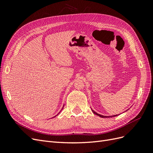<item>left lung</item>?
Returning <instances> with one entry per match:
<instances>
[{
    "mask_svg": "<svg viewBox=\"0 0 153 153\" xmlns=\"http://www.w3.org/2000/svg\"><path fill=\"white\" fill-rule=\"evenodd\" d=\"M92 112H93L94 114H95L97 115V116H100V117H113V116H117V115H114V116H103V115H101V114H97V113H96L95 111H94L93 110H92Z\"/></svg>",
    "mask_w": 153,
    "mask_h": 153,
    "instance_id": "obj_1",
    "label": "left lung"
}]
</instances>
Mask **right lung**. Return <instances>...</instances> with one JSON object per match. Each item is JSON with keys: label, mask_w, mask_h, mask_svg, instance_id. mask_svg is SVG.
<instances>
[{"label": "right lung", "mask_w": 153, "mask_h": 153, "mask_svg": "<svg viewBox=\"0 0 153 153\" xmlns=\"http://www.w3.org/2000/svg\"><path fill=\"white\" fill-rule=\"evenodd\" d=\"M62 108H63V107H62Z\"/></svg>", "instance_id": "add662e5"}]
</instances>
